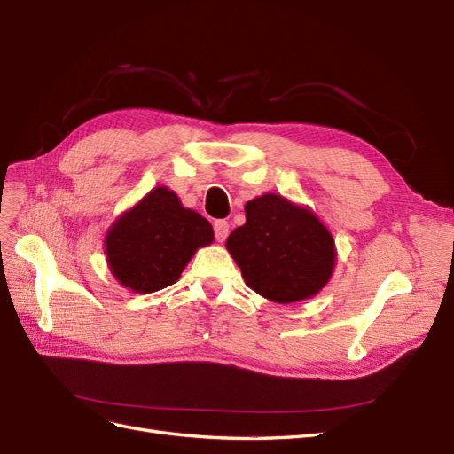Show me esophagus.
Wrapping results in <instances>:
<instances>
[{"label": "esophagus", "instance_id": "obj_1", "mask_svg": "<svg viewBox=\"0 0 454 454\" xmlns=\"http://www.w3.org/2000/svg\"><path fill=\"white\" fill-rule=\"evenodd\" d=\"M213 230H215V239H216L218 243H223V241H226V238H228L230 224H228L226 221H216V223L213 224Z\"/></svg>", "mask_w": 454, "mask_h": 454}]
</instances>
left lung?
<instances>
[{"mask_svg": "<svg viewBox=\"0 0 454 454\" xmlns=\"http://www.w3.org/2000/svg\"><path fill=\"white\" fill-rule=\"evenodd\" d=\"M245 213L247 223L230 233L226 247L248 288L275 303H294L325 286L334 241L309 209L263 194L250 200Z\"/></svg>", "mask_w": 454, "mask_h": 454, "instance_id": "obj_1", "label": "left lung"}]
</instances>
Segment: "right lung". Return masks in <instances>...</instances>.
<instances>
[{
    "label": "right lung",
    "mask_w": 454,
    "mask_h": 454,
    "mask_svg": "<svg viewBox=\"0 0 454 454\" xmlns=\"http://www.w3.org/2000/svg\"><path fill=\"white\" fill-rule=\"evenodd\" d=\"M213 241L204 216L181 206L176 192L153 189L117 221L106 236L114 277L138 294L174 284L198 247Z\"/></svg>",
    "instance_id": "1"
}]
</instances>
